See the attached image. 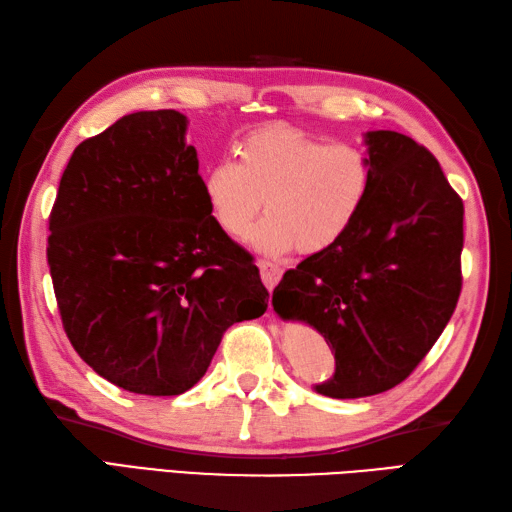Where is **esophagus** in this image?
<instances>
[{"instance_id": "1", "label": "esophagus", "mask_w": 512, "mask_h": 512, "mask_svg": "<svg viewBox=\"0 0 512 512\" xmlns=\"http://www.w3.org/2000/svg\"><path fill=\"white\" fill-rule=\"evenodd\" d=\"M259 273H262L264 286H266L268 290H273V288L279 284L281 275H284V268L273 264V262H266V259H262V262H259Z\"/></svg>"}]
</instances>
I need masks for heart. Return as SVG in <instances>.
Here are the masks:
<instances>
[{
    "label": "heart",
    "mask_w": 512,
    "mask_h": 512,
    "mask_svg": "<svg viewBox=\"0 0 512 512\" xmlns=\"http://www.w3.org/2000/svg\"><path fill=\"white\" fill-rule=\"evenodd\" d=\"M372 160L354 143H325L297 127L275 125L248 134L239 160H217L202 191L215 224L270 255L297 248L323 253L350 231L372 191Z\"/></svg>",
    "instance_id": "b5f03b06"
}]
</instances>
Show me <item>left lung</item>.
I'll return each instance as SVG.
<instances>
[{"instance_id":"obj_1","label":"left lung","mask_w":512,"mask_h":512,"mask_svg":"<svg viewBox=\"0 0 512 512\" xmlns=\"http://www.w3.org/2000/svg\"><path fill=\"white\" fill-rule=\"evenodd\" d=\"M372 191L350 231L288 270L273 292L284 319L310 323L336 369L314 389L363 398L402 383L447 328L462 290L464 204L416 140L365 134Z\"/></svg>"}]
</instances>
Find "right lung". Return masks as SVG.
I'll return each instance as SVG.
<instances>
[{"instance_id": "right-lung-1", "label": "right lung", "mask_w": 512, "mask_h": 512, "mask_svg": "<svg viewBox=\"0 0 512 512\" xmlns=\"http://www.w3.org/2000/svg\"><path fill=\"white\" fill-rule=\"evenodd\" d=\"M176 110L127 114L74 149L50 213L48 266L63 330L96 374L178 396L224 332L262 317L268 290L206 204Z\"/></svg>"}]
</instances>
